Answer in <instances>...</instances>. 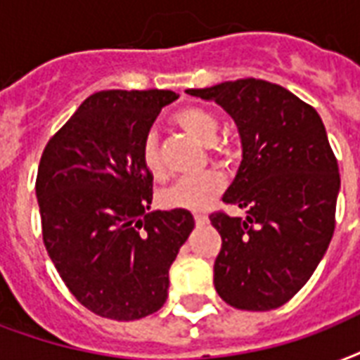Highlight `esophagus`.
<instances>
[{"mask_svg":"<svg viewBox=\"0 0 360 360\" xmlns=\"http://www.w3.org/2000/svg\"><path fill=\"white\" fill-rule=\"evenodd\" d=\"M194 221H196V224L210 223V219H207V215H204V213H196V215H194Z\"/></svg>","mask_w":360,"mask_h":360,"instance_id":"esophagus-1","label":"esophagus"}]
</instances>
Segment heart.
<instances>
[{"mask_svg": "<svg viewBox=\"0 0 360 360\" xmlns=\"http://www.w3.org/2000/svg\"><path fill=\"white\" fill-rule=\"evenodd\" d=\"M175 122L183 128L191 137L204 145L215 143L219 136V120L211 111L202 107H185L175 115ZM139 158L143 168L153 177L160 179L164 175L160 150L156 141L155 131L145 134L141 147H139ZM224 191L223 175L217 172H205V174L194 175V177H181L158 194V202L168 210H188L202 211L211 202L219 198V194Z\"/></svg>", "mask_w": 360, "mask_h": 360, "instance_id": "heart-1", "label": "heart"}]
</instances>
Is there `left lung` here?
I'll return each mask as SVG.
<instances>
[{
    "label": "left lung",
    "instance_id": "8db88e82",
    "mask_svg": "<svg viewBox=\"0 0 360 360\" xmlns=\"http://www.w3.org/2000/svg\"><path fill=\"white\" fill-rule=\"evenodd\" d=\"M186 94L223 107L241 141L223 202L247 217H210L223 238L213 266L217 292L238 309L279 308L311 278L334 234L340 174L325 124L314 107L260 79Z\"/></svg>",
    "mask_w": 360,
    "mask_h": 360
}]
</instances>
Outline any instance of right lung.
<instances>
[{
    "label": "right lung",
    "instance_id": "add662e5",
    "mask_svg": "<svg viewBox=\"0 0 360 360\" xmlns=\"http://www.w3.org/2000/svg\"><path fill=\"white\" fill-rule=\"evenodd\" d=\"M172 90H103L46 143L35 194L43 241L71 295L100 317L134 321L168 298L169 266L194 229L186 210L150 211L139 147Z\"/></svg>",
    "mask_w": 360,
    "mask_h": 360
}]
</instances>
